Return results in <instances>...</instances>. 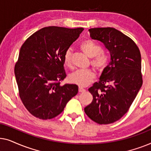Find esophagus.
Masks as SVG:
<instances>
[{
	"label": "esophagus",
	"mask_w": 151,
	"mask_h": 151,
	"mask_svg": "<svg viewBox=\"0 0 151 151\" xmlns=\"http://www.w3.org/2000/svg\"><path fill=\"white\" fill-rule=\"evenodd\" d=\"M78 91H79V92L80 93H84V92H85L86 91H85V89H84V88H81V87H79V89H78Z\"/></svg>",
	"instance_id": "esophagus-1"
}]
</instances>
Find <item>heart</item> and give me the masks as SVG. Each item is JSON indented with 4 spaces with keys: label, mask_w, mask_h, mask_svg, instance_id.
<instances>
[{
    "label": "heart",
    "mask_w": 151,
    "mask_h": 151,
    "mask_svg": "<svg viewBox=\"0 0 151 151\" xmlns=\"http://www.w3.org/2000/svg\"><path fill=\"white\" fill-rule=\"evenodd\" d=\"M80 47L81 50L91 58V65L98 72H102L109 64V57L106 53L100 51L98 45L90 40H85L80 42ZM64 63L68 67L72 65V51L71 49L66 50L64 54ZM96 74L92 69L77 70L70 76L69 80L73 84L85 87L93 81Z\"/></svg>",
    "instance_id": "b5f03b06"
}]
</instances>
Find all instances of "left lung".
Masks as SVG:
<instances>
[{"label": "left lung", "instance_id": "left-lung-1", "mask_svg": "<svg viewBox=\"0 0 151 151\" xmlns=\"http://www.w3.org/2000/svg\"><path fill=\"white\" fill-rule=\"evenodd\" d=\"M89 32L110 52L111 60L99 82L88 88L93 99L84 112L95 122L109 124L128 112L141 88V54L135 42L115 28H91Z\"/></svg>", "mask_w": 151, "mask_h": 151}]
</instances>
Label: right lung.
<instances>
[{
	"label": "right lung",
	"mask_w": 151,
	"mask_h": 151,
	"mask_svg": "<svg viewBox=\"0 0 151 151\" xmlns=\"http://www.w3.org/2000/svg\"><path fill=\"white\" fill-rule=\"evenodd\" d=\"M83 30L46 27L22 44L14 73L20 100L33 116L54 118L78 93L77 85L61 82L67 76L64 54Z\"/></svg>",
	"instance_id": "right-lung-1"
}]
</instances>
